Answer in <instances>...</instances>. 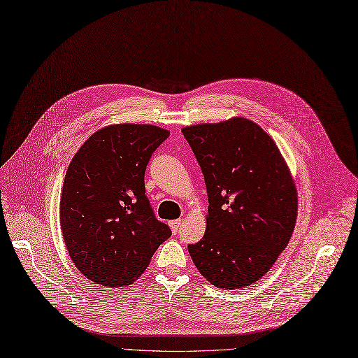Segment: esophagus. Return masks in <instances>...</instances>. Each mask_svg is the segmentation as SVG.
Returning a JSON list of instances; mask_svg holds the SVG:
<instances>
[{
  "instance_id": "34e87169",
  "label": "esophagus",
  "mask_w": 358,
  "mask_h": 358,
  "mask_svg": "<svg viewBox=\"0 0 358 358\" xmlns=\"http://www.w3.org/2000/svg\"><path fill=\"white\" fill-rule=\"evenodd\" d=\"M181 226H182V220H172V221H169V227H171L172 233H177Z\"/></svg>"
}]
</instances>
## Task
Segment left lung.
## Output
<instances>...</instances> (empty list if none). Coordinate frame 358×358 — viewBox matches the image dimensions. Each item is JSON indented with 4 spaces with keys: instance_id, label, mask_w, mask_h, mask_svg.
<instances>
[{
    "instance_id": "8db88e82",
    "label": "left lung",
    "mask_w": 358,
    "mask_h": 358,
    "mask_svg": "<svg viewBox=\"0 0 358 358\" xmlns=\"http://www.w3.org/2000/svg\"><path fill=\"white\" fill-rule=\"evenodd\" d=\"M208 192L206 231L189 245L205 279L221 289L258 282L292 237L298 193L274 140L250 119L184 127Z\"/></svg>"
}]
</instances>
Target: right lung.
Segmentation results:
<instances>
[{"instance_id":"add662e5","label":"right lung","mask_w":358,"mask_h":358,"mask_svg":"<svg viewBox=\"0 0 358 358\" xmlns=\"http://www.w3.org/2000/svg\"><path fill=\"white\" fill-rule=\"evenodd\" d=\"M168 136V129L149 124L108 125L72 157L60 227L71 259L88 280L109 287L134 283L171 236L144 187L145 166Z\"/></svg>"}]
</instances>
